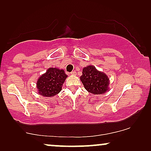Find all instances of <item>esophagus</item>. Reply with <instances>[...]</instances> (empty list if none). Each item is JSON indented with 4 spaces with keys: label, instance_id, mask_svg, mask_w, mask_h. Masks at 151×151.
Listing matches in <instances>:
<instances>
[{
    "label": "esophagus",
    "instance_id": "esophagus-1",
    "mask_svg": "<svg viewBox=\"0 0 151 151\" xmlns=\"http://www.w3.org/2000/svg\"><path fill=\"white\" fill-rule=\"evenodd\" d=\"M71 74H72V75H76V74H77V72H76V71H72V72H71Z\"/></svg>",
    "mask_w": 151,
    "mask_h": 151
}]
</instances>
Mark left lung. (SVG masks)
Wrapping results in <instances>:
<instances>
[{"instance_id":"1","label":"left lung","mask_w":151,"mask_h":151,"mask_svg":"<svg viewBox=\"0 0 151 151\" xmlns=\"http://www.w3.org/2000/svg\"><path fill=\"white\" fill-rule=\"evenodd\" d=\"M80 79L84 88L93 94H102L109 90V77L104 72L96 70L94 66L84 67Z\"/></svg>"}]
</instances>
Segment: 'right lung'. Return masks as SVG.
I'll use <instances>...</instances> for the list:
<instances>
[{
	"label": "right lung",
	"mask_w": 151,
	"mask_h": 151,
	"mask_svg": "<svg viewBox=\"0 0 151 151\" xmlns=\"http://www.w3.org/2000/svg\"><path fill=\"white\" fill-rule=\"evenodd\" d=\"M65 71L58 68H49L37 81L38 93L42 96H54L62 90L66 78Z\"/></svg>",
	"instance_id": "add662e5"
}]
</instances>
